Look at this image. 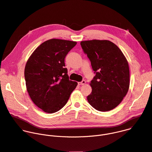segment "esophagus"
Here are the masks:
<instances>
[{"label":"esophagus","instance_id":"34e87169","mask_svg":"<svg viewBox=\"0 0 152 152\" xmlns=\"http://www.w3.org/2000/svg\"><path fill=\"white\" fill-rule=\"evenodd\" d=\"M85 83H86L85 80H83L82 81H81V82H78V85H84Z\"/></svg>","mask_w":152,"mask_h":152}]
</instances>
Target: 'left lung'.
I'll return each instance as SVG.
<instances>
[{
	"mask_svg": "<svg viewBox=\"0 0 152 152\" xmlns=\"http://www.w3.org/2000/svg\"><path fill=\"white\" fill-rule=\"evenodd\" d=\"M80 45L96 75L90 83L92 92L87 96L88 102L97 111H111L121 102L129 90L127 61L110 41H83Z\"/></svg>",
	"mask_w": 152,
	"mask_h": 152,
	"instance_id": "1",
	"label": "left lung"
}]
</instances>
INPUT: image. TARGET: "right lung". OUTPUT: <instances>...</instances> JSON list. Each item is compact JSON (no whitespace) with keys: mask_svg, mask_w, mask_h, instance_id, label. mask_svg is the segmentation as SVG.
<instances>
[{"mask_svg":"<svg viewBox=\"0 0 152 152\" xmlns=\"http://www.w3.org/2000/svg\"><path fill=\"white\" fill-rule=\"evenodd\" d=\"M76 41L51 39L40 45L28 59L25 78L28 94L43 111L54 113L66 105L77 83L69 80L65 58Z\"/></svg>","mask_w":152,"mask_h":152,"instance_id":"right-lung-1","label":"right lung"}]
</instances>
